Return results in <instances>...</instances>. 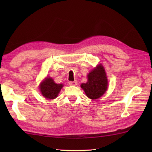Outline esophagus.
Instances as JSON below:
<instances>
[{
    "instance_id": "34e87169",
    "label": "esophagus",
    "mask_w": 152,
    "mask_h": 152,
    "mask_svg": "<svg viewBox=\"0 0 152 152\" xmlns=\"http://www.w3.org/2000/svg\"><path fill=\"white\" fill-rule=\"evenodd\" d=\"M69 84L70 86H76L77 84H78V82H77L76 80H74V81H73V82L70 81L69 82Z\"/></svg>"
}]
</instances>
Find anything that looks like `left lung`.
<instances>
[{
    "instance_id": "left-lung-1",
    "label": "left lung",
    "mask_w": 152,
    "mask_h": 152,
    "mask_svg": "<svg viewBox=\"0 0 152 152\" xmlns=\"http://www.w3.org/2000/svg\"><path fill=\"white\" fill-rule=\"evenodd\" d=\"M88 82L81 84V88L84 90L87 96L91 99L101 97L108 87V80L104 68L102 65H98L88 74Z\"/></svg>"
}]
</instances>
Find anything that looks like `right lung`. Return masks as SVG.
I'll list each match as a JSON object with an SVG mask.
<instances>
[{
	"label": "right lung",
	"instance_id": "obj_1",
	"mask_svg": "<svg viewBox=\"0 0 152 152\" xmlns=\"http://www.w3.org/2000/svg\"><path fill=\"white\" fill-rule=\"evenodd\" d=\"M63 86V84H57L55 83L52 78H46L41 83L40 89L45 98L53 99L57 97Z\"/></svg>",
	"mask_w": 152,
	"mask_h": 152
}]
</instances>
